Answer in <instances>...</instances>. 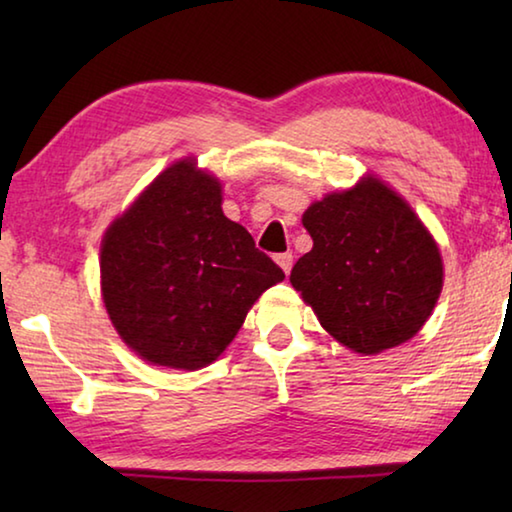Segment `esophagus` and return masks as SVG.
<instances>
[{
  "label": "esophagus",
  "instance_id": "esophagus-1",
  "mask_svg": "<svg viewBox=\"0 0 512 512\" xmlns=\"http://www.w3.org/2000/svg\"><path fill=\"white\" fill-rule=\"evenodd\" d=\"M275 262H277V264H280V268H282V271L289 275V271H291V266H293V255H291V253H282V255H277V257H275Z\"/></svg>",
  "mask_w": 512,
  "mask_h": 512
}]
</instances>
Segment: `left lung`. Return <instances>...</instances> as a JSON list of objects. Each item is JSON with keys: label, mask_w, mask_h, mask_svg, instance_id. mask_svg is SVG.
I'll return each instance as SVG.
<instances>
[{"label": "left lung", "mask_w": 512, "mask_h": 512, "mask_svg": "<svg viewBox=\"0 0 512 512\" xmlns=\"http://www.w3.org/2000/svg\"><path fill=\"white\" fill-rule=\"evenodd\" d=\"M302 225L314 248L291 284L336 341L368 357L420 332L443 291V257L400 194L366 176L311 203Z\"/></svg>", "instance_id": "8db88e82"}]
</instances>
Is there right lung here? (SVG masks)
I'll list each match as a JSON object with an SVG mask.
<instances>
[{"mask_svg":"<svg viewBox=\"0 0 512 512\" xmlns=\"http://www.w3.org/2000/svg\"><path fill=\"white\" fill-rule=\"evenodd\" d=\"M101 296L117 334L155 366H210L282 268L221 210V183L178 160L110 223Z\"/></svg>","mask_w":512,"mask_h":512,"instance_id":"add662e5","label":"right lung"}]
</instances>
